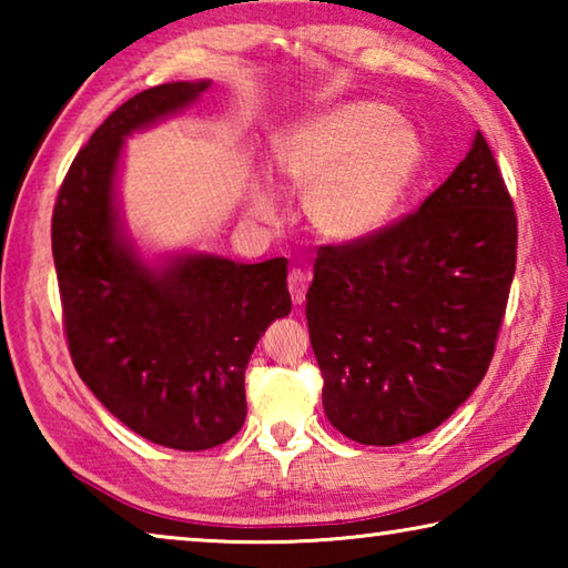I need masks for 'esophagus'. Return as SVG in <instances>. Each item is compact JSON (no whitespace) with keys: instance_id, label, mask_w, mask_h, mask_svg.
Returning a JSON list of instances; mask_svg holds the SVG:
<instances>
[{"instance_id":"obj_1","label":"esophagus","mask_w":568,"mask_h":568,"mask_svg":"<svg viewBox=\"0 0 568 568\" xmlns=\"http://www.w3.org/2000/svg\"><path fill=\"white\" fill-rule=\"evenodd\" d=\"M287 291H291V297L295 305L305 303V293H307V275L301 271V267H293L287 273Z\"/></svg>"}]
</instances>
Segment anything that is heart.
<instances>
[{
    "label": "heart",
    "mask_w": 568,
    "mask_h": 568,
    "mask_svg": "<svg viewBox=\"0 0 568 568\" xmlns=\"http://www.w3.org/2000/svg\"><path fill=\"white\" fill-rule=\"evenodd\" d=\"M423 165L416 130L396 122L378 102H348L328 110L275 145V170L305 195L315 233L333 243L376 235L398 213ZM253 213L275 215L271 190H255Z\"/></svg>",
    "instance_id": "heart-1"
}]
</instances>
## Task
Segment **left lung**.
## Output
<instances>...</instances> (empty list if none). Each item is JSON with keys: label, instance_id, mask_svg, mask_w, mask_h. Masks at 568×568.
I'll list each match as a JSON object with an SVG mask.
<instances>
[{"label": "left lung", "instance_id": "1", "mask_svg": "<svg viewBox=\"0 0 568 568\" xmlns=\"http://www.w3.org/2000/svg\"><path fill=\"white\" fill-rule=\"evenodd\" d=\"M516 213L486 138L376 235L323 245L305 318L325 416L363 446L438 428L491 365L516 271Z\"/></svg>", "mask_w": 568, "mask_h": 568}]
</instances>
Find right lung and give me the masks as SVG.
<instances>
[{
    "label": "right lung",
    "instance_id": "right-lung-1",
    "mask_svg": "<svg viewBox=\"0 0 568 568\" xmlns=\"http://www.w3.org/2000/svg\"><path fill=\"white\" fill-rule=\"evenodd\" d=\"M207 88L158 84L120 104L77 152L52 213L77 373L134 434L178 450L220 446L243 428L250 353L267 325L291 313L285 257L243 265L197 253L150 267L122 235L114 210L122 140Z\"/></svg>",
    "mask_w": 568,
    "mask_h": 568
}]
</instances>
